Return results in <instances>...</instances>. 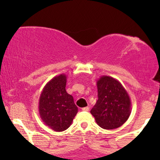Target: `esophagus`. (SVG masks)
<instances>
[{
    "mask_svg": "<svg viewBox=\"0 0 160 160\" xmlns=\"http://www.w3.org/2000/svg\"><path fill=\"white\" fill-rule=\"evenodd\" d=\"M82 110L83 111H89V107H84V108H82Z\"/></svg>",
    "mask_w": 160,
    "mask_h": 160,
    "instance_id": "34e87169",
    "label": "esophagus"
}]
</instances>
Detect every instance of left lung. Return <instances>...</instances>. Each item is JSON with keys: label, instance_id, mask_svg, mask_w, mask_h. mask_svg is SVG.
I'll return each instance as SVG.
<instances>
[{"label": "left lung", "instance_id": "1", "mask_svg": "<svg viewBox=\"0 0 160 160\" xmlns=\"http://www.w3.org/2000/svg\"><path fill=\"white\" fill-rule=\"evenodd\" d=\"M97 87L98 99L90 113L100 128H119L131 113L132 105L128 92L119 81L108 76H100Z\"/></svg>", "mask_w": 160, "mask_h": 160}]
</instances>
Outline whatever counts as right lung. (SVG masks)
I'll return each mask as SVG.
<instances>
[{
    "label": "right lung",
    "instance_id": "add662e5",
    "mask_svg": "<svg viewBox=\"0 0 160 160\" xmlns=\"http://www.w3.org/2000/svg\"><path fill=\"white\" fill-rule=\"evenodd\" d=\"M66 82L65 74L55 76L45 85L39 98L41 119L56 132L67 130L78 112L73 96L65 90Z\"/></svg>",
    "mask_w": 160,
    "mask_h": 160
}]
</instances>
